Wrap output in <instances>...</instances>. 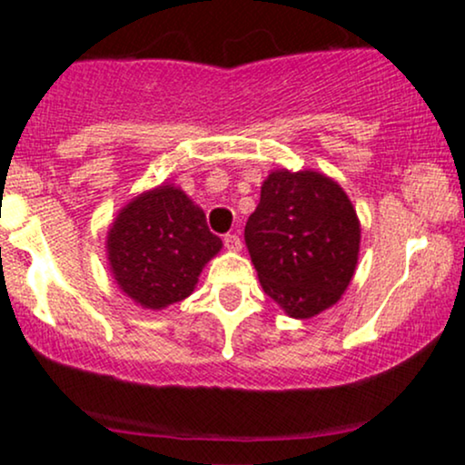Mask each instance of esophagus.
I'll return each mask as SVG.
<instances>
[{"label":"esophagus","instance_id":"obj_1","mask_svg":"<svg viewBox=\"0 0 465 465\" xmlns=\"http://www.w3.org/2000/svg\"><path fill=\"white\" fill-rule=\"evenodd\" d=\"M223 245H226V250H232V252H237V250H242V237H239L237 232L223 234Z\"/></svg>","mask_w":465,"mask_h":465}]
</instances>
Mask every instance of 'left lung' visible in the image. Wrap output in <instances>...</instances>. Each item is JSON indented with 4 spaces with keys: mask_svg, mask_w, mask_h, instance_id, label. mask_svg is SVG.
<instances>
[{
    "mask_svg": "<svg viewBox=\"0 0 465 465\" xmlns=\"http://www.w3.org/2000/svg\"><path fill=\"white\" fill-rule=\"evenodd\" d=\"M357 213L343 189L318 172H272L245 223L263 292L292 318L332 307L357 267Z\"/></svg>",
    "mask_w": 465,
    "mask_h": 465,
    "instance_id": "obj_1",
    "label": "left lung"
}]
</instances>
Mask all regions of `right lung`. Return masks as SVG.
<instances>
[{"mask_svg":"<svg viewBox=\"0 0 465 465\" xmlns=\"http://www.w3.org/2000/svg\"><path fill=\"white\" fill-rule=\"evenodd\" d=\"M106 243L114 281L145 309L187 298L202 267L222 248L204 213L172 184L130 202L114 220Z\"/></svg>","mask_w":465,"mask_h":465,"instance_id":"add662e5","label":"right lung"}]
</instances>
